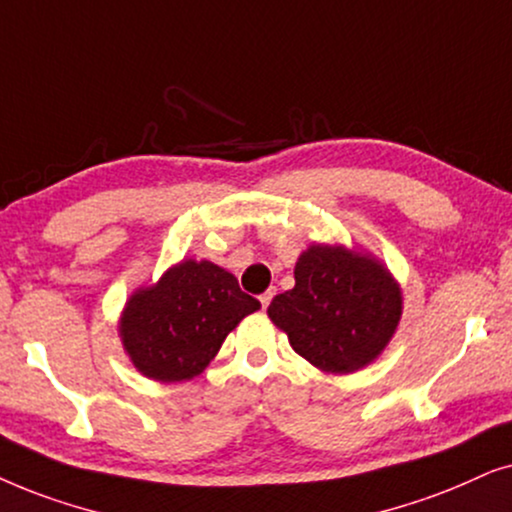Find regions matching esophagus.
Masks as SVG:
<instances>
[{
  "label": "esophagus",
  "instance_id": "esophagus-1",
  "mask_svg": "<svg viewBox=\"0 0 512 512\" xmlns=\"http://www.w3.org/2000/svg\"><path fill=\"white\" fill-rule=\"evenodd\" d=\"M271 299H274V290H267V292H262V295H260L262 309H267V306H269V302H271Z\"/></svg>",
  "mask_w": 512,
  "mask_h": 512
}]
</instances>
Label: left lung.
I'll return each mask as SVG.
<instances>
[{
    "mask_svg": "<svg viewBox=\"0 0 512 512\" xmlns=\"http://www.w3.org/2000/svg\"><path fill=\"white\" fill-rule=\"evenodd\" d=\"M400 311L391 274L342 245H311L295 267V288L269 304V318L292 349L332 374L372 363L393 337Z\"/></svg>",
    "mask_w": 512,
    "mask_h": 512,
    "instance_id": "1",
    "label": "left lung"
}]
</instances>
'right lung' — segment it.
<instances>
[{
  "label": "right lung",
  "mask_w": 512,
  "mask_h": 512,
  "mask_svg": "<svg viewBox=\"0 0 512 512\" xmlns=\"http://www.w3.org/2000/svg\"><path fill=\"white\" fill-rule=\"evenodd\" d=\"M257 309L260 302L245 295L229 271L187 260L168 269L154 288L135 292L121 318V339L145 377L192 379Z\"/></svg>",
  "instance_id": "1"
}]
</instances>
